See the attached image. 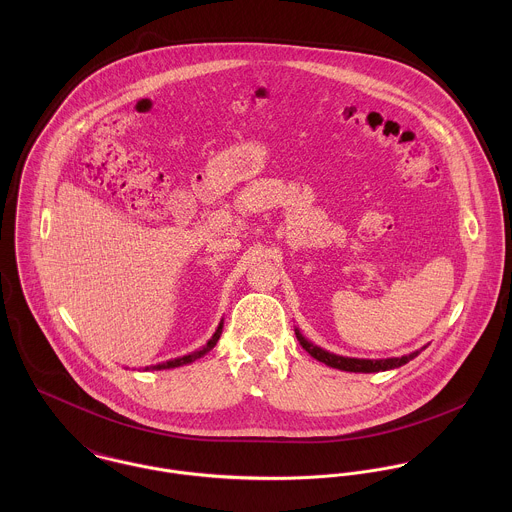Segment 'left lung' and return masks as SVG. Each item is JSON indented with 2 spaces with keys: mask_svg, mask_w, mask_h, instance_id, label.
I'll return each instance as SVG.
<instances>
[{
  "mask_svg": "<svg viewBox=\"0 0 512 512\" xmlns=\"http://www.w3.org/2000/svg\"><path fill=\"white\" fill-rule=\"evenodd\" d=\"M295 337L299 341V345L319 363H325L327 366L339 368V370H347V372H380V370H390V368H398V366L410 363L414 357H418L420 351H414L410 355L404 357H394V359H378V361H370V359H351V357H341V355H333L313 343H309L299 329H295Z\"/></svg>",
  "mask_w": 512,
  "mask_h": 512,
  "instance_id": "obj_1",
  "label": "left lung"
}]
</instances>
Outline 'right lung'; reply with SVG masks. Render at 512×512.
I'll return each mask as SVG.
<instances>
[{
    "label": "right lung",
    "instance_id": "add662e5",
    "mask_svg": "<svg viewBox=\"0 0 512 512\" xmlns=\"http://www.w3.org/2000/svg\"><path fill=\"white\" fill-rule=\"evenodd\" d=\"M220 333H222V321L219 323V327H217V331H215V335L209 339V343L203 347V349H199V351H193L191 355H185V357H177V359H173V361H167V363H161V365H153L146 366V370H163V368H175V366H183L189 365V363H193V361H197V359H201V357H205L215 345H217V341L220 339Z\"/></svg>",
    "mask_w": 512,
    "mask_h": 512
}]
</instances>
